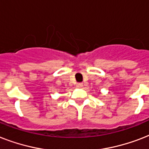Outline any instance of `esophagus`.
<instances>
[{"mask_svg":"<svg viewBox=\"0 0 149 149\" xmlns=\"http://www.w3.org/2000/svg\"><path fill=\"white\" fill-rule=\"evenodd\" d=\"M77 87H79V88H81V87H83V84H82V83H78V84H77Z\"/></svg>","mask_w":149,"mask_h":149,"instance_id":"obj_1","label":"esophagus"}]
</instances>
